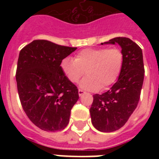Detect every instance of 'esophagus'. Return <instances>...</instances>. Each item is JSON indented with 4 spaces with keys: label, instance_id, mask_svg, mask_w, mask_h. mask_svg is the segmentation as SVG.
<instances>
[{
    "label": "esophagus",
    "instance_id": "34e87169",
    "mask_svg": "<svg viewBox=\"0 0 159 159\" xmlns=\"http://www.w3.org/2000/svg\"><path fill=\"white\" fill-rule=\"evenodd\" d=\"M84 93H85V92L83 91V90H81V89L78 90V95H79L80 97H81V96H82V95L84 94Z\"/></svg>",
    "mask_w": 159,
    "mask_h": 159
}]
</instances>
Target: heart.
<instances>
[{
	"mask_svg": "<svg viewBox=\"0 0 159 159\" xmlns=\"http://www.w3.org/2000/svg\"><path fill=\"white\" fill-rule=\"evenodd\" d=\"M124 62L122 51L117 48H85L75 55L74 59L65 57L61 62V69L68 81L80 82L82 89L97 92L114 84L120 74Z\"/></svg>",
	"mask_w": 159,
	"mask_h": 159,
	"instance_id": "heart-1",
	"label": "heart"
}]
</instances>
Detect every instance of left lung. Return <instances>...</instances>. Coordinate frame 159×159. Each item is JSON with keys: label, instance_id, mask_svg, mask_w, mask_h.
Here are the masks:
<instances>
[{"label": "left lung", "instance_id": "obj_1", "mask_svg": "<svg viewBox=\"0 0 159 159\" xmlns=\"http://www.w3.org/2000/svg\"><path fill=\"white\" fill-rule=\"evenodd\" d=\"M121 47L124 62L117 82L111 90L93 96L90 108L92 123L97 130L113 132L123 127L138 106L144 77L140 47L125 37H116L102 44Z\"/></svg>", "mask_w": 159, "mask_h": 159}]
</instances>
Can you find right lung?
I'll list each match as a JSON object with an SVG mask.
<instances>
[{
    "label": "right lung",
    "mask_w": 159,
    "mask_h": 159,
    "mask_svg": "<svg viewBox=\"0 0 159 159\" xmlns=\"http://www.w3.org/2000/svg\"><path fill=\"white\" fill-rule=\"evenodd\" d=\"M76 49L38 39L20 52L16 78L21 106L31 122L44 131L63 129L79 98L77 87L60 66Z\"/></svg>",
    "instance_id": "obj_1"
}]
</instances>
